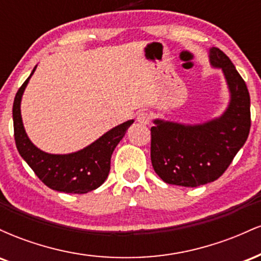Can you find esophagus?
<instances>
[{
    "label": "esophagus",
    "mask_w": 261,
    "mask_h": 261,
    "mask_svg": "<svg viewBox=\"0 0 261 261\" xmlns=\"http://www.w3.org/2000/svg\"><path fill=\"white\" fill-rule=\"evenodd\" d=\"M137 122H140L142 125H148L151 122V116L147 113H140L137 115Z\"/></svg>",
    "instance_id": "obj_1"
}]
</instances>
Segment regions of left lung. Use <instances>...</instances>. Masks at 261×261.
Wrapping results in <instances>:
<instances>
[{
    "label": "left lung",
    "instance_id": "1",
    "mask_svg": "<svg viewBox=\"0 0 261 261\" xmlns=\"http://www.w3.org/2000/svg\"><path fill=\"white\" fill-rule=\"evenodd\" d=\"M210 65L221 68L229 92L226 110L201 124L154 119L151 127V161L163 181L195 188L215 181L244 146L250 130V97L247 85L228 56L208 49Z\"/></svg>",
    "mask_w": 261,
    "mask_h": 261
}]
</instances>
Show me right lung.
I'll list each match as a JSON object with an SVG mask.
<instances>
[{"instance_id": "1", "label": "right lung", "mask_w": 261, "mask_h": 261, "mask_svg": "<svg viewBox=\"0 0 261 261\" xmlns=\"http://www.w3.org/2000/svg\"><path fill=\"white\" fill-rule=\"evenodd\" d=\"M31 76L18 89L13 103L14 140L20 157L46 187L67 194H86L99 188L108 178L110 170V158L118 143L133 125L127 120L110 128L98 140L87 147L67 154H53L41 151L29 140L23 125L20 114V101Z\"/></svg>"}]
</instances>
